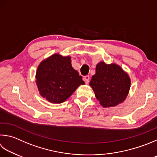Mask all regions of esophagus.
Listing matches in <instances>:
<instances>
[{
	"instance_id": "obj_1",
	"label": "esophagus",
	"mask_w": 157,
	"mask_h": 157,
	"mask_svg": "<svg viewBox=\"0 0 157 157\" xmlns=\"http://www.w3.org/2000/svg\"><path fill=\"white\" fill-rule=\"evenodd\" d=\"M89 79H90V77L88 75L84 77V81L85 82V83L86 84L89 83Z\"/></svg>"
}]
</instances>
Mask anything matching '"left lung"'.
I'll return each instance as SVG.
<instances>
[{"label": "left lung", "mask_w": 157, "mask_h": 157, "mask_svg": "<svg viewBox=\"0 0 157 157\" xmlns=\"http://www.w3.org/2000/svg\"><path fill=\"white\" fill-rule=\"evenodd\" d=\"M90 86L103 107L115 106L126 99L130 87L128 74L118 65L101 62L96 67Z\"/></svg>", "instance_id": "1"}]
</instances>
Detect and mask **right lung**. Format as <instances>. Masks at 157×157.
<instances>
[{
    "instance_id": "1",
    "label": "right lung",
    "mask_w": 157,
    "mask_h": 157,
    "mask_svg": "<svg viewBox=\"0 0 157 157\" xmlns=\"http://www.w3.org/2000/svg\"><path fill=\"white\" fill-rule=\"evenodd\" d=\"M36 78L40 94L56 104L67 100L79 85L84 84L82 77L72 67L71 57L59 54L40 64Z\"/></svg>"
}]
</instances>
